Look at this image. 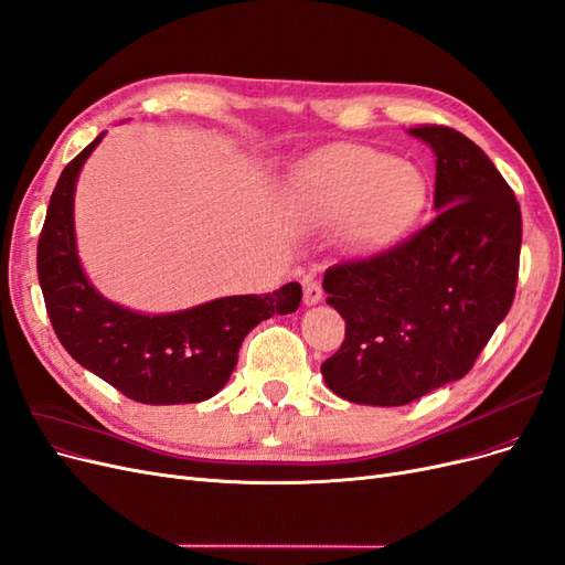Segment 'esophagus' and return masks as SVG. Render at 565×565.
<instances>
[{
  "instance_id": "obj_1",
  "label": "esophagus",
  "mask_w": 565,
  "mask_h": 565,
  "mask_svg": "<svg viewBox=\"0 0 565 565\" xmlns=\"http://www.w3.org/2000/svg\"><path fill=\"white\" fill-rule=\"evenodd\" d=\"M321 298H323V290H321V286H319L317 281H305L302 302H305L307 307H312V305H319V302H321Z\"/></svg>"
}]
</instances>
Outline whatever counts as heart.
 Wrapping results in <instances>:
<instances>
[{"instance_id":"heart-1","label":"heart","mask_w":565,"mask_h":565,"mask_svg":"<svg viewBox=\"0 0 565 565\" xmlns=\"http://www.w3.org/2000/svg\"><path fill=\"white\" fill-rule=\"evenodd\" d=\"M425 178L411 163L371 148H340L305 163L288 183V206L305 225H331L363 250L385 242L420 211Z\"/></svg>"}]
</instances>
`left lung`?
<instances>
[{
	"mask_svg": "<svg viewBox=\"0 0 565 565\" xmlns=\"http://www.w3.org/2000/svg\"><path fill=\"white\" fill-rule=\"evenodd\" d=\"M436 157L431 223L406 242L323 275L348 323L321 363L352 404L404 406L460 380L514 300L521 209L488 154L448 126L408 129Z\"/></svg>",
	"mask_w": 565,
	"mask_h": 565,
	"instance_id": "obj_1",
	"label": "left lung"
}]
</instances>
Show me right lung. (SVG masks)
<instances>
[{"label": "right lung", "instance_id": "add662e5", "mask_svg": "<svg viewBox=\"0 0 565 565\" xmlns=\"http://www.w3.org/2000/svg\"><path fill=\"white\" fill-rule=\"evenodd\" d=\"M103 138L63 169L40 234L38 275L53 331L79 366L134 402H206L227 385L244 338L269 317L296 312L302 288L294 281L267 296H227L163 315L107 300L86 277L75 232L77 178Z\"/></svg>", "mask_w": 565, "mask_h": 565}]
</instances>
